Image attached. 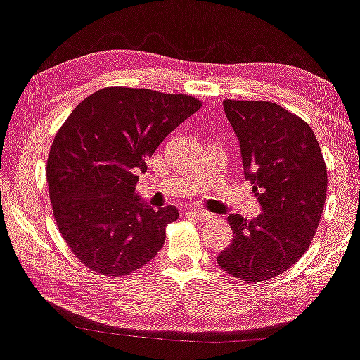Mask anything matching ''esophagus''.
Instances as JSON below:
<instances>
[{"label": "esophagus", "mask_w": 360, "mask_h": 360, "mask_svg": "<svg viewBox=\"0 0 360 360\" xmlns=\"http://www.w3.org/2000/svg\"><path fill=\"white\" fill-rule=\"evenodd\" d=\"M191 214H193L199 222H207V220L214 217L212 214H209L207 210H202V209H191Z\"/></svg>", "instance_id": "1"}]
</instances>
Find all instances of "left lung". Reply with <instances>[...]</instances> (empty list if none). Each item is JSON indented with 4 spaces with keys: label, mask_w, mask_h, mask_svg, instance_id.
Instances as JSON below:
<instances>
[{
    "label": "left lung",
    "mask_w": 360,
    "mask_h": 360,
    "mask_svg": "<svg viewBox=\"0 0 360 360\" xmlns=\"http://www.w3.org/2000/svg\"><path fill=\"white\" fill-rule=\"evenodd\" d=\"M240 141L245 179L263 212L255 220L230 214L232 243L219 266L245 283L285 273L313 242L328 191L319 143L304 120L273 102L224 100Z\"/></svg>",
    "instance_id": "left-lung-1"
}]
</instances>
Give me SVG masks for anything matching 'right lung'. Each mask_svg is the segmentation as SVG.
Wrapping results in <instances>:
<instances>
[{
  "instance_id": "right-lung-1",
  "label": "right lung",
  "mask_w": 360,
  "mask_h": 360,
  "mask_svg": "<svg viewBox=\"0 0 360 360\" xmlns=\"http://www.w3.org/2000/svg\"><path fill=\"white\" fill-rule=\"evenodd\" d=\"M202 102L184 94L105 87L82 100L59 128L47 186L62 238L89 270L127 276L165 245L174 205L155 210L135 194L138 172L161 141Z\"/></svg>"
}]
</instances>
